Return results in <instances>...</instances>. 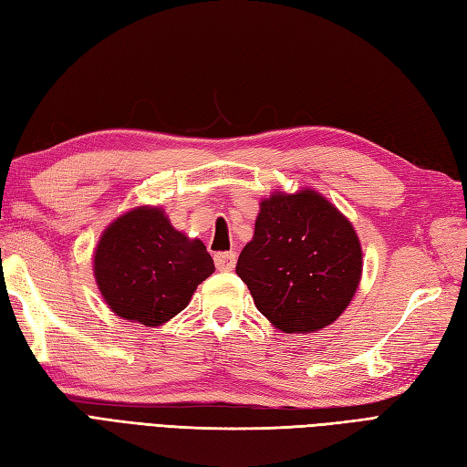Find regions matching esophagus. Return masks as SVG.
<instances>
[{"mask_svg":"<svg viewBox=\"0 0 467 467\" xmlns=\"http://www.w3.org/2000/svg\"><path fill=\"white\" fill-rule=\"evenodd\" d=\"M213 261H215V267H218L220 271H232L235 267V254L234 252L215 254Z\"/></svg>","mask_w":467,"mask_h":467,"instance_id":"esophagus-1","label":"esophagus"}]
</instances>
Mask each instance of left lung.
Returning a JSON list of instances; mask_svg holds the SVG:
<instances>
[{
  "mask_svg": "<svg viewBox=\"0 0 467 467\" xmlns=\"http://www.w3.org/2000/svg\"><path fill=\"white\" fill-rule=\"evenodd\" d=\"M235 273L279 331L315 333L357 293L362 249L355 227L319 192H275L259 203Z\"/></svg>",
  "mask_w": 467,
  "mask_h": 467,
  "instance_id": "8db88e82",
  "label": "left lung"
}]
</instances>
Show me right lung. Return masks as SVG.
Instances as JSON below:
<instances>
[{"label": "right lung", "mask_w": 467, "mask_h": 467, "mask_svg": "<svg viewBox=\"0 0 467 467\" xmlns=\"http://www.w3.org/2000/svg\"><path fill=\"white\" fill-rule=\"evenodd\" d=\"M95 279L119 317L158 327L186 309L213 273L200 240L174 230L162 208L140 206L112 222L95 249Z\"/></svg>", "instance_id": "add662e5"}]
</instances>
